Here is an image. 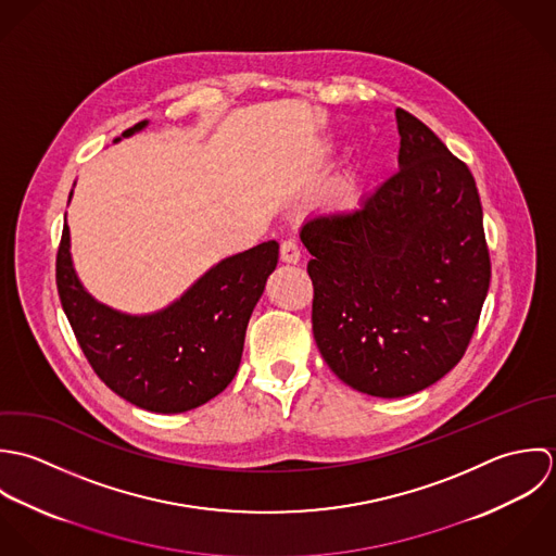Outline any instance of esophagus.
<instances>
[{"label":"esophagus","instance_id":"obj_1","mask_svg":"<svg viewBox=\"0 0 556 556\" xmlns=\"http://www.w3.org/2000/svg\"><path fill=\"white\" fill-rule=\"evenodd\" d=\"M281 260L288 264H296L301 260V247L296 240H283L281 242Z\"/></svg>","mask_w":556,"mask_h":556}]
</instances>
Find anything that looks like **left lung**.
Instances as JSON below:
<instances>
[{"instance_id":"1","label":"left lung","mask_w":556,"mask_h":556,"mask_svg":"<svg viewBox=\"0 0 556 556\" xmlns=\"http://www.w3.org/2000/svg\"><path fill=\"white\" fill-rule=\"evenodd\" d=\"M400 169L356 208L301 227L314 339L334 376L374 397L428 389L464 356L490 288L470 169L395 110Z\"/></svg>"}]
</instances>
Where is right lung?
Instances as JSON below:
<instances>
[{
	"mask_svg": "<svg viewBox=\"0 0 556 556\" xmlns=\"http://www.w3.org/2000/svg\"><path fill=\"white\" fill-rule=\"evenodd\" d=\"M146 126L148 119L122 137ZM71 198L73 191L68 202ZM277 260V240L262 242L208 268L172 305L132 316L97 301L84 288L64 223L55 281L64 314L97 376L143 410L176 415L206 404L236 376L249 318Z\"/></svg>",
	"mask_w": 556,
	"mask_h": 556,
	"instance_id": "obj_1",
	"label": "right lung"
}]
</instances>
